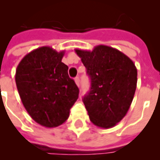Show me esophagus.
Here are the masks:
<instances>
[{"label":"esophagus","instance_id":"esophagus-1","mask_svg":"<svg viewBox=\"0 0 160 160\" xmlns=\"http://www.w3.org/2000/svg\"><path fill=\"white\" fill-rule=\"evenodd\" d=\"M74 81H75V84H76L78 87H80V78L79 77H76L74 79Z\"/></svg>","mask_w":160,"mask_h":160}]
</instances>
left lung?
<instances>
[{"instance_id":"8db88e82","label":"left lung","mask_w":160,"mask_h":160,"mask_svg":"<svg viewBox=\"0 0 160 160\" xmlns=\"http://www.w3.org/2000/svg\"><path fill=\"white\" fill-rule=\"evenodd\" d=\"M91 79V89L83 98L90 121L110 128L126 116L137 85L133 61L120 50L98 45L90 50L75 49Z\"/></svg>"}]
</instances>
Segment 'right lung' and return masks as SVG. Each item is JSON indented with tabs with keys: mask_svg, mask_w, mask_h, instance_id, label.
I'll list each match as a JSON object with an SVG mask.
<instances>
[{
	"mask_svg": "<svg viewBox=\"0 0 160 160\" xmlns=\"http://www.w3.org/2000/svg\"><path fill=\"white\" fill-rule=\"evenodd\" d=\"M65 51L49 46L24 56L16 68L15 82L24 107L36 122L46 128L58 127L69 117L79 97V88L62 62Z\"/></svg>",
	"mask_w": 160,
	"mask_h": 160,
	"instance_id": "obj_1",
	"label": "right lung"
}]
</instances>
